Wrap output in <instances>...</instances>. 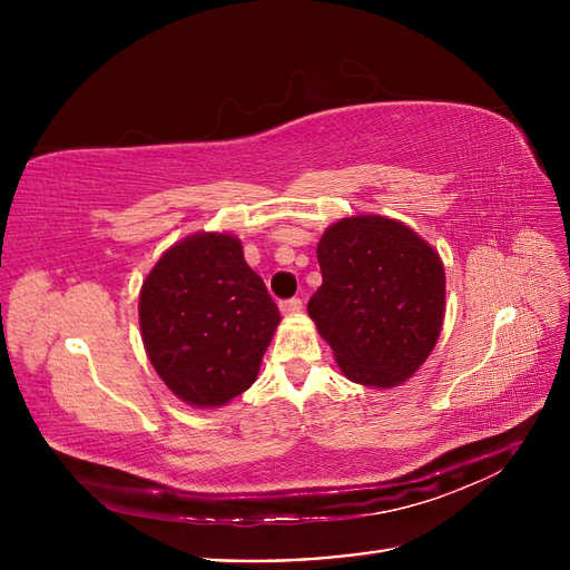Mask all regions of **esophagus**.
Here are the masks:
<instances>
[{"instance_id": "34e87169", "label": "esophagus", "mask_w": 570, "mask_h": 570, "mask_svg": "<svg viewBox=\"0 0 570 570\" xmlns=\"http://www.w3.org/2000/svg\"><path fill=\"white\" fill-rule=\"evenodd\" d=\"M279 307H282L284 314H293V312L303 309V301H301V297H288V301H282Z\"/></svg>"}]
</instances>
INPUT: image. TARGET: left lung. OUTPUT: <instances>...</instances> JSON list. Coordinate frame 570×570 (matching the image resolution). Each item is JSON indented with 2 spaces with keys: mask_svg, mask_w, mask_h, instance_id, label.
I'll use <instances>...</instances> for the list:
<instances>
[{
  "mask_svg": "<svg viewBox=\"0 0 570 570\" xmlns=\"http://www.w3.org/2000/svg\"><path fill=\"white\" fill-rule=\"evenodd\" d=\"M323 284L307 312L342 372L393 387L432 353L445 305L439 254L409 226L385 217L333 224L316 247Z\"/></svg>",
  "mask_w": 570,
  "mask_h": 570,
  "instance_id": "8db88e82",
  "label": "left lung"
}]
</instances>
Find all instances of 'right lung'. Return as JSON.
Masks as SVG:
<instances>
[{"mask_svg":"<svg viewBox=\"0 0 570 570\" xmlns=\"http://www.w3.org/2000/svg\"><path fill=\"white\" fill-rule=\"evenodd\" d=\"M145 351L170 391L219 406L256 381L279 323L237 237L198 233L170 247L140 291Z\"/></svg>","mask_w":570,"mask_h":570,"instance_id":"right-lung-1","label":"right lung"}]
</instances>
